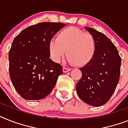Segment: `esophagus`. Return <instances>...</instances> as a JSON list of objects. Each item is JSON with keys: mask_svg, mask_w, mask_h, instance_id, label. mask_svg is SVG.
Wrapping results in <instances>:
<instances>
[{"mask_svg": "<svg viewBox=\"0 0 128 128\" xmlns=\"http://www.w3.org/2000/svg\"><path fill=\"white\" fill-rule=\"evenodd\" d=\"M72 70L71 68H66V67H64V68H63V71H64V72H69V71H70V70Z\"/></svg>", "mask_w": 128, "mask_h": 128, "instance_id": "esophagus-1", "label": "esophagus"}]
</instances>
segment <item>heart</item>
<instances>
[{
  "label": "heart",
  "mask_w": 128,
  "mask_h": 128,
  "mask_svg": "<svg viewBox=\"0 0 128 128\" xmlns=\"http://www.w3.org/2000/svg\"><path fill=\"white\" fill-rule=\"evenodd\" d=\"M96 48L93 35L74 26L61 30L57 38H52L48 43L50 56L54 62H60L67 52V61L79 66L90 64L95 56Z\"/></svg>",
  "instance_id": "heart-1"
}]
</instances>
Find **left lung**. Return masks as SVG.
<instances>
[{
	"label": "left lung",
	"instance_id": "left-lung-1",
	"mask_svg": "<svg viewBox=\"0 0 128 128\" xmlns=\"http://www.w3.org/2000/svg\"><path fill=\"white\" fill-rule=\"evenodd\" d=\"M85 28L94 36L97 48L93 60L80 68L82 76L76 84V92L85 103L99 107L108 102L115 91L122 60L114 44L103 33Z\"/></svg>",
	"mask_w": 128,
	"mask_h": 128
}]
</instances>
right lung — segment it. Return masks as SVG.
<instances>
[{"instance_id": "1", "label": "right lung", "mask_w": 128, "mask_h": 128, "mask_svg": "<svg viewBox=\"0 0 128 128\" xmlns=\"http://www.w3.org/2000/svg\"><path fill=\"white\" fill-rule=\"evenodd\" d=\"M65 26L61 22L38 23L23 30L14 39L8 54L10 78L24 99L44 98L63 74L62 66L50 58L48 43Z\"/></svg>"}]
</instances>
